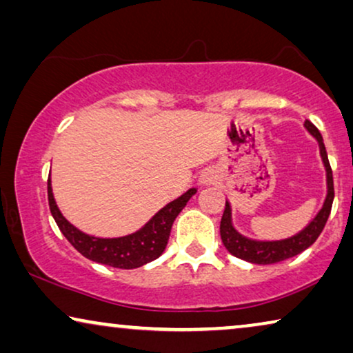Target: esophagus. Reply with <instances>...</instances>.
Listing matches in <instances>:
<instances>
[{"instance_id": "obj_1", "label": "esophagus", "mask_w": 353, "mask_h": 353, "mask_svg": "<svg viewBox=\"0 0 353 353\" xmlns=\"http://www.w3.org/2000/svg\"><path fill=\"white\" fill-rule=\"evenodd\" d=\"M201 185H210V183L215 181V172L212 168H205V170L201 172L199 176Z\"/></svg>"}]
</instances>
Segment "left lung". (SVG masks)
Segmentation results:
<instances>
[{"instance_id": "8db88e82", "label": "left lung", "mask_w": 353, "mask_h": 353, "mask_svg": "<svg viewBox=\"0 0 353 353\" xmlns=\"http://www.w3.org/2000/svg\"><path fill=\"white\" fill-rule=\"evenodd\" d=\"M303 127L307 128V132L312 134L313 138L318 141L320 146V156L326 170V197L323 202V207L320 212L315 215L310 223L305 228L299 231L291 238L286 239H276V241H260V239H250L248 236L241 234L238 230L233 226V220H231V204L226 201L225 212L220 221V234L223 245L228 249L230 254H233L234 257L243 259L245 262L257 263V265H270L283 262V260L291 259L294 255L303 252V250L310 248V245L318 239V236L321 234L323 228H325L327 216L331 214L332 201H334V183H332V170L327 161V154L325 143H323L321 133L318 132V128L313 125L310 120H305Z\"/></svg>"}]
</instances>
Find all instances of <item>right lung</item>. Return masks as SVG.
I'll return each mask as SVG.
<instances>
[{
  "label": "right lung",
  "instance_id": "obj_1",
  "mask_svg": "<svg viewBox=\"0 0 353 353\" xmlns=\"http://www.w3.org/2000/svg\"><path fill=\"white\" fill-rule=\"evenodd\" d=\"M196 188H191L175 201L168 202L143 228L132 234L120 236V238H96V236L80 231L61 214L54 201V194H52L51 178L48 180V201H50L51 214L67 241L86 259L125 270L143 267L161 257L167 248L173 221L185 209L186 202L196 194Z\"/></svg>",
  "mask_w": 353,
  "mask_h": 353
}]
</instances>
